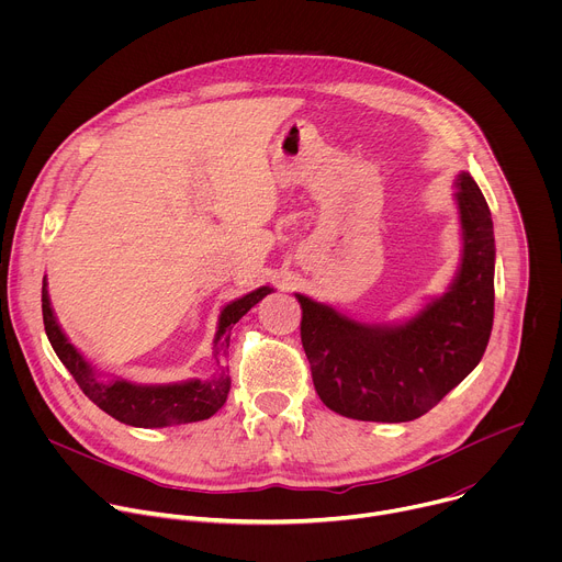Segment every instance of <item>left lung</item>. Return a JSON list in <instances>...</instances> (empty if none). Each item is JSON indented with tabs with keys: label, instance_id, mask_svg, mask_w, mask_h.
I'll return each instance as SVG.
<instances>
[{
	"label": "left lung",
	"instance_id": "obj_1",
	"mask_svg": "<svg viewBox=\"0 0 562 562\" xmlns=\"http://www.w3.org/2000/svg\"><path fill=\"white\" fill-rule=\"evenodd\" d=\"M462 260L447 293L400 325H362L295 293L300 338L323 403L347 418L409 423L483 358L494 325V222L469 173L456 180Z\"/></svg>",
	"mask_w": 562,
	"mask_h": 562
}]
</instances>
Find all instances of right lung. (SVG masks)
<instances>
[{
    "mask_svg": "<svg viewBox=\"0 0 562 562\" xmlns=\"http://www.w3.org/2000/svg\"><path fill=\"white\" fill-rule=\"evenodd\" d=\"M46 278L42 284V315H44V329L48 342L61 364L70 371L79 389L93 403L113 416L115 420L131 425V427H171V425H187L211 418L222 405L226 403V395L231 389L228 367H226V349L231 340V329L251 306H256L265 295H269L271 286H260L243 297L228 302L220 311L217 319V334L213 340V356L220 364V371L209 380H187L173 384H135L122 378L104 382L100 373L91 367V362L79 353L70 340L64 336L61 327L57 325V317L50 306Z\"/></svg>",
    "mask_w": 562,
    "mask_h": 562,
    "instance_id": "right-lung-1",
    "label": "right lung"
}]
</instances>
